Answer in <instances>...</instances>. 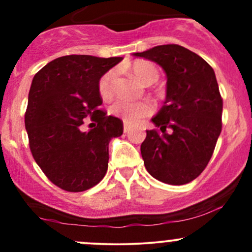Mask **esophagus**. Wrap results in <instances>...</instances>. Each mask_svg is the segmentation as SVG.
I'll return each mask as SVG.
<instances>
[{
    "label": "esophagus",
    "instance_id": "obj_1",
    "mask_svg": "<svg viewBox=\"0 0 252 252\" xmlns=\"http://www.w3.org/2000/svg\"><path fill=\"white\" fill-rule=\"evenodd\" d=\"M123 130L124 132H128L130 130V124L128 122H124V126H123Z\"/></svg>",
    "mask_w": 252,
    "mask_h": 252
}]
</instances>
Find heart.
Segmentation results:
<instances>
[{
	"label": "heart",
	"instance_id": "heart-1",
	"mask_svg": "<svg viewBox=\"0 0 252 252\" xmlns=\"http://www.w3.org/2000/svg\"><path fill=\"white\" fill-rule=\"evenodd\" d=\"M130 70L141 82L144 84H152L158 80V70L154 63L144 60H137L130 65ZM115 71L110 70L99 78L98 82V92L103 99H110L114 96L115 88ZM110 114L116 117H121L128 123H136L141 118L150 116L154 111V105L149 100H126L118 99L112 103L109 108Z\"/></svg>",
	"mask_w": 252,
	"mask_h": 252
}]
</instances>
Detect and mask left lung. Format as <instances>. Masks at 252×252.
<instances>
[{
  "instance_id": "obj_1",
  "label": "left lung",
  "mask_w": 252,
  "mask_h": 252,
  "mask_svg": "<svg viewBox=\"0 0 252 252\" xmlns=\"http://www.w3.org/2000/svg\"><path fill=\"white\" fill-rule=\"evenodd\" d=\"M167 74L164 105L141 144L144 166L168 185L193 181L206 168L221 131L222 98L213 68L182 46L170 43L135 53Z\"/></svg>"
}]
</instances>
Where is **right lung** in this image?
<instances>
[{"label": "right lung", "instance_id": "add662e5", "mask_svg": "<svg viewBox=\"0 0 252 252\" xmlns=\"http://www.w3.org/2000/svg\"><path fill=\"white\" fill-rule=\"evenodd\" d=\"M121 57H60L43 66L32 82L25 126L37 166L56 186L83 192L108 170L109 143L123 134V122L100 109L99 78ZM89 117L94 126L84 132Z\"/></svg>", "mask_w": 252, "mask_h": 252}]
</instances>
